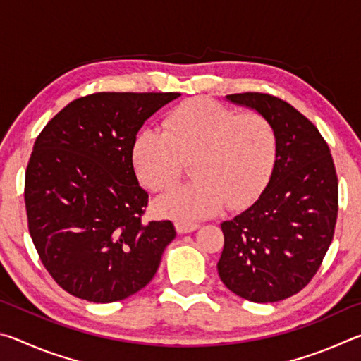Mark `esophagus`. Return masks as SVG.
Segmentation results:
<instances>
[{"label":"esophagus","mask_w":361,"mask_h":361,"mask_svg":"<svg viewBox=\"0 0 361 361\" xmlns=\"http://www.w3.org/2000/svg\"><path fill=\"white\" fill-rule=\"evenodd\" d=\"M175 228L176 231L180 232V234H186V232H192L199 228L197 223H185V221H176L175 223Z\"/></svg>","instance_id":"obj_1"}]
</instances>
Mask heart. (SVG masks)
<instances>
[{"instance_id":"1","label":"heart","mask_w":361,"mask_h":361,"mask_svg":"<svg viewBox=\"0 0 361 361\" xmlns=\"http://www.w3.org/2000/svg\"><path fill=\"white\" fill-rule=\"evenodd\" d=\"M164 132L145 129L132 146L138 178L151 191L180 180L191 164L192 183L156 200L164 216L191 223L224 209H243L256 200L276 166L279 137L264 114L237 113L210 99H191L170 109Z\"/></svg>"}]
</instances>
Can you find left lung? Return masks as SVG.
Listing matches in <instances>:
<instances>
[{"instance_id": "8db88e82", "label": "left lung", "mask_w": 361, "mask_h": 361, "mask_svg": "<svg viewBox=\"0 0 361 361\" xmlns=\"http://www.w3.org/2000/svg\"><path fill=\"white\" fill-rule=\"evenodd\" d=\"M226 99L264 114L279 151L259 199L221 223V282L253 302H277L301 291L319 271L338 219V175L325 138L305 116L261 92Z\"/></svg>"}]
</instances>
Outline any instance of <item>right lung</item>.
<instances>
[{
	"label": "right lung",
	"mask_w": 361,
	"mask_h": 361,
	"mask_svg": "<svg viewBox=\"0 0 361 361\" xmlns=\"http://www.w3.org/2000/svg\"><path fill=\"white\" fill-rule=\"evenodd\" d=\"M176 92H97L73 100L36 138L25 172L28 231L46 271L70 295L114 302L145 288L172 221L143 223L148 192L132 146Z\"/></svg>",
	"instance_id": "obj_1"
}]
</instances>
